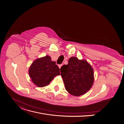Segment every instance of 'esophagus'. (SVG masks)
Listing matches in <instances>:
<instances>
[{
    "label": "esophagus",
    "instance_id": "esophagus-1",
    "mask_svg": "<svg viewBox=\"0 0 124 124\" xmlns=\"http://www.w3.org/2000/svg\"><path fill=\"white\" fill-rule=\"evenodd\" d=\"M58 66H59V68H60L61 67V66H62V64H60V65H59Z\"/></svg>",
    "mask_w": 124,
    "mask_h": 124
}]
</instances>
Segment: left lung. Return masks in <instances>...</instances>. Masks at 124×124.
<instances>
[{
  "label": "left lung",
  "mask_w": 124,
  "mask_h": 124,
  "mask_svg": "<svg viewBox=\"0 0 124 124\" xmlns=\"http://www.w3.org/2000/svg\"><path fill=\"white\" fill-rule=\"evenodd\" d=\"M66 90L70 94L79 96L91 89L94 82L93 69L85 60L75 57L69 59L67 65L60 68Z\"/></svg>",
  "instance_id": "8db88e82"
}]
</instances>
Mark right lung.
I'll return each mask as SVG.
<instances>
[{
	"label": "right lung",
	"mask_w": 124,
	"mask_h": 124,
	"mask_svg": "<svg viewBox=\"0 0 124 124\" xmlns=\"http://www.w3.org/2000/svg\"><path fill=\"white\" fill-rule=\"evenodd\" d=\"M29 74L32 81L37 87L49 85L56 75L60 74V69L50 56H46L36 59L30 67Z\"/></svg>",
	"instance_id": "obj_1"
}]
</instances>
